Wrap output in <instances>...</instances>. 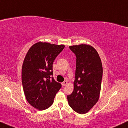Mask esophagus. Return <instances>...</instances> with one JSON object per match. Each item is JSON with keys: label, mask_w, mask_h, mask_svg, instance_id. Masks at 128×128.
Masks as SVG:
<instances>
[{"label": "esophagus", "mask_w": 128, "mask_h": 128, "mask_svg": "<svg viewBox=\"0 0 128 128\" xmlns=\"http://www.w3.org/2000/svg\"><path fill=\"white\" fill-rule=\"evenodd\" d=\"M68 84L67 80H65V81H64V82H63V83H62V85L63 86H66V84Z\"/></svg>", "instance_id": "34e87169"}]
</instances>
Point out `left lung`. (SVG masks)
<instances>
[{"instance_id":"1","label":"left lung","mask_w":128,"mask_h":128,"mask_svg":"<svg viewBox=\"0 0 128 128\" xmlns=\"http://www.w3.org/2000/svg\"><path fill=\"white\" fill-rule=\"evenodd\" d=\"M76 56L74 90L67 96L70 106L80 114L88 112L97 102L101 91L102 66L96 49L90 45L70 46Z\"/></svg>"}]
</instances>
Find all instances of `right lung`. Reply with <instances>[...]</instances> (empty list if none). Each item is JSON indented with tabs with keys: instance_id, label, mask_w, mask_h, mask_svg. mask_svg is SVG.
<instances>
[{
	"instance_id": "add662e5",
	"label": "right lung",
	"mask_w": 128,
	"mask_h": 128,
	"mask_svg": "<svg viewBox=\"0 0 128 128\" xmlns=\"http://www.w3.org/2000/svg\"><path fill=\"white\" fill-rule=\"evenodd\" d=\"M64 45L38 42L26 54L22 66V80L26 100L33 107L44 110L52 106L61 84L54 80L52 64Z\"/></svg>"
}]
</instances>
